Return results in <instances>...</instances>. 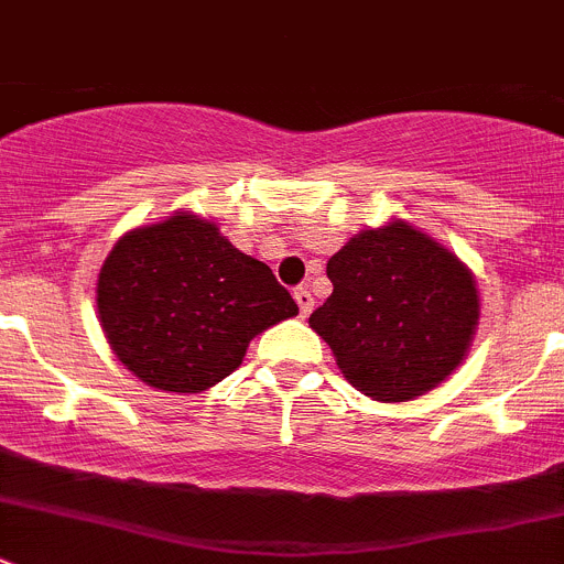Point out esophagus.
<instances>
[{
    "label": "esophagus",
    "instance_id": "34e87169",
    "mask_svg": "<svg viewBox=\"0 0 564 564\" xmlns=\"http://www.w3.org/2000/svg\"><path fill=\"white\" fill-rule=\"evenodd\" d=\"M294 303H297L300 316H308L311 308H314V297H311V292L305 286L294 289Z\"/></svg>",
    "mask_w": 564,
    "mask_h": 564
}]
</instances>
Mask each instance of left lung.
<instances>
[{
  "mask_svg": "<svg viewBox=\"0 0 564 564\" xmlns=\"http://www.w3.org/2000/svg\"><path fill=\"white\" fill-rule=\"evenodd\" d=\"M333 294L308 325L355 391L375 402L424 397L466 360L479 289L466 261L410 223L355 234L327 261Z\"/></svg>",
  "mask_w": 564,
  "mask_h": 564,
  "instance_id": "1",
  "label": "left lung"
}]
</instances>
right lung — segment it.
Returning <instances> with one entry per match:
<instances>
[{"mask_svg":"<svg viewBox=\"0 0 564 564\" xmlns=\"http://www.w3.org/2000/svg\"><path fill=\"white\" fill-rule=\"evenodd\" d=\"M96 305L120 364L165 393L217 386L259 333L297 314L270 267L195 212L126 231L98 272Z\"/></svg>","mask_w":564,"mask_h":564,"instance_id":"1","label":"right lung"}]
</instances>
